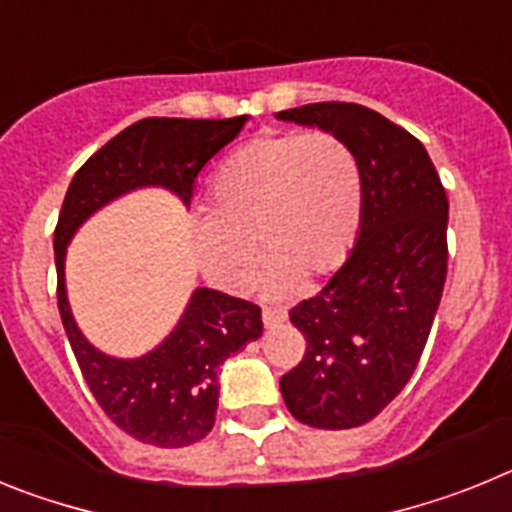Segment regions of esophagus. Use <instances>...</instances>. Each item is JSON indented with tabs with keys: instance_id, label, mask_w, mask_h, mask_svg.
<instances>
[{
	"instance_id": "obj_1",
	"label": "esophagus",
	"mask_w": 512,
	"mask_h": 512,
	"mask_svg": "<svg viewBox=\"0 0 512 512\" xmlns=\"http://www.w3.org/2000/svg\"><path fill=\"white\" fill-rule=\"evenodd\" d=\"M261 320H264L266 328H277V325H282L284 320H287V312H282V310H264Z\"/></svg>"
}]
</instances>
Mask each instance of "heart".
Masks as SVG:
<instances>
[{"label": "heart", "instance_id": "heart-1", "mask_svg": "<svg viewBox=\"0 0 512 512\" xmlns=\"http://www.w3.org/2000/svg\"><path fill=\"white\" fill-rule=\"evenodd\" d=\"M210 205L194 212L192 243L215 287L251 282L259 246L269 297L292 295L302 279L336 274L359 238L364 182L354 151L338 135H256L217 169Z\"/></svg>", "mask_w": 512, "mask_h": 512}]
</instances>
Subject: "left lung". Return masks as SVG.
<instances>
[{
	"instance_id": "1",
	"label": "left lung",
	"mask_w": 512,
	"mask_h": 512,
	"mask_svg": "<svg viewBox=\"0 0 512 512\" xmlns=\"http://www.w3.org/2000/svg\"><path fill=\"white\" fill-rule=\"evenodd\" d=\"M274 117L338 135L359 158V238L323 292L289 312L307 351L279 382L300 423L356 428L400 395L423 354L446 282L449 200L423 143L364 104Z\"/></svg>"
}]
</instances>
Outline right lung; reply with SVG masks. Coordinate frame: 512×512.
<instances>
[{
  "label": "right lung",
  "mask_w": 512,
  "mask_h": 512,
  "mask_svg": "<svg viewBox=\"0 0 512 512\" xmlns=\"http://www.w3.org/2000/svg\"><path fill=\"white\" fill-rule=\"evenodd\" d=\"M246 122L248 115L135 122L76 171L58 215L53 235L58 310L81 374L112 423L161 449L189 446L212 431L220 395L217 372L230 354L261 338V310L217 289L197 287L182 318L156 348L135 359L110 356L76 325L66 292V248L94 212L138 189H166L189 207L197 176L238 138Z\"/></svg>",
  "instance_id": "obj_1"
}]
</instances>
